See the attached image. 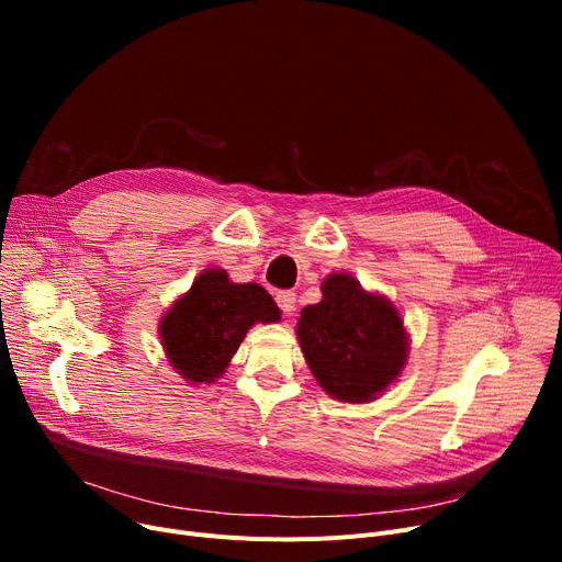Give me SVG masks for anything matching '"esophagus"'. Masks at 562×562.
<instances>
[{
    "label": "esophagus",
    "instance_id": "34e87169",
    "mask_svg": "<svg viewBox=\"0 0 562 562\" xmlns=\"http://www.w3.org/2000/svg\"><path fill=\"white\" fill-rule=\"evenodd\" d=\"M276 303H278V307L282 310V314H293V310H296V293L293 291H289V289H284V291H278L276 293Z\"/></svg>",
    "mask_w": 562,
    "mask_h": 562
}]
</instances>
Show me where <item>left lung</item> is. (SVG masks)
<instances>
[{
  "label": "left lung",
  "instance_id": "8db88e82",
  "mask_svg": "<svg viewBox=\"0 0 562 562\" xmlns=\"http://www.w3.org/2000/svg\"><path fill=\"white\" fill-rule=\"evenodd\" d=\"M323 299L299 318V341L318 385L346 403H364L398 378L407 337L396 307L341 273L321 284Z\"/></svg>",
  "mask_w": 562,
  "mask_h": 562
}]
</instances>
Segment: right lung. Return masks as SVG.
<instances>
[{
    "label": "right lung",
    "mask_w": 562,
    "mask_h": 562,
    "mask_svg": "<svg viewBox=\"0 0 562 562\" xmlns=\"http://www.w3.org/2000/svg\"><path fill=\"white\" fill-rule=\"evenodd\" d=\"M280 321V310L263 286L234 284L221 269L195 278L189 293L161 318L159 335L177 373L191 382H212L244 341L252 323Z\"/></svg>",
    "instance_id": "add662e5"
}]
</instances>
